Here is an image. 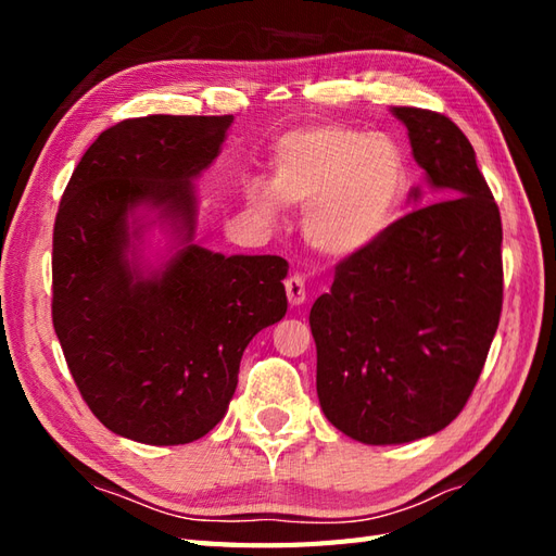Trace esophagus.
<instances>
[{"instance_id": "1", "label": "esophagus", "mask_w": 556, "mask_h": 556, "mask_svg": "<svg viewBox=\"0 0 556 556\" xmlns=\"http://www.w3.org/2000/svg\"><path fill=\"white\" fill-rule=\"evenodd\" d=\"M285 287H287V296L291 305H301L305 301V281L301 275H291L285 281Z\"/></svg>"}]
</instances>
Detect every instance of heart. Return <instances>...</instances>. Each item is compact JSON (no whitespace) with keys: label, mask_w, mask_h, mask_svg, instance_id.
I'll use <instances>...</instances> for the list:
<instances>
[{"label":"heart","mask_w":556,"mask_h":556,"mask_svg":"<svg viewBox=\"0 0 556 556\" xmlns=\"http://www.w3.org/2000/svg\"><path fill=\"white\" fill-rule=\"evenodd\" d=\"M408 188L406 160L387 138L351 126H305L271 152L269 186H245L260 217L281 205L305 210L303 233L317 253L344 260L368 251L396 222Z\"/></svg>","instance_id":"heart-1"}]
</instances>
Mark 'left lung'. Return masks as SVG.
I'll return each instance as SVG.
<instances>
[{"mask_svg":"<svg viewBox=\"0 0 556 556\" xmlns=\"http://www.w3.org/2000/svg\"><path fill=\"white\" fill-rule=\"evenodd\" d=\"M392 112L440 200L341 260L311 311L317 399L327 420L363 444L420 440L464 410L504 293L502 217L473 146L440 112Z\"/></svg>","mask_w":556,"mask_h":556,"instance_id":"8db88e82","label":"left lung"}]
</instances>
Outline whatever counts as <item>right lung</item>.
Instances as JSON below:
<instances>
[{
	"label": "right lung",
	"mask_w": 556,
	"mask_h": 556,
	"mask_svg": "<svg viewBox=\"0 0 556 556\" xmlns=\"http://www.w3.org/2000/svg\"><path fill=\"white\" fill-rule=\"evenodd\" d=\"M231 122H119L86 150L56 210L54 332L92 416L134 442L207 434L227 413L245 346L287 313L285 257H227L191 243V181L219 155ZM138 204L157 206L185 243L155 273L130 251L127 212Z\"/></svg>",
	"instance_id": "right-lung-1"
}]
</instances>
